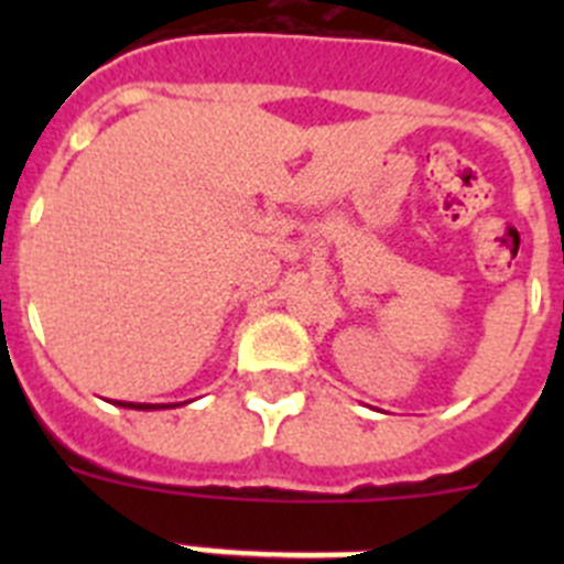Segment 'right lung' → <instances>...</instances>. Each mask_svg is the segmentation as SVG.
I'll return each instance as SVG.
<instances>
[{"instance_id": "obj_1", "label": "right lung", "mask_w": 564, "mask_h": 564, "mask_svg": "<svg viewBox=\"0 0 564 564\" xmlns=\"http://www.w3.org/2000/svg\"><path fill=\"white\" fill-rule=\"evenodd\" d=\"M118 406H129V410H158V406H152V403H123V401H118Z\"/></svg>"}]
</instances>
